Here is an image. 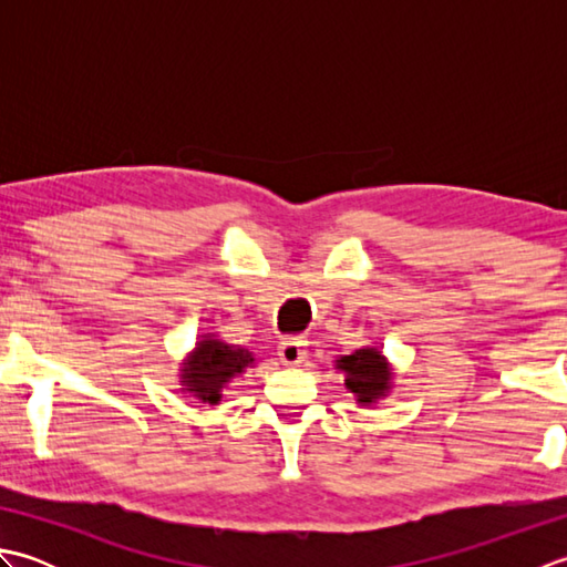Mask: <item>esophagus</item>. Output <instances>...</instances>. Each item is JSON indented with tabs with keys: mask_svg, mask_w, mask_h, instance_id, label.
I'll list each match as a JSON object with an SVG mask.
<instances>
[{
	"mask_svg": "<svg viewBox=\"0 0 567 567\" xmlns=\"http://www.w3.org/2000/svg\"><path fill=\"white\" fill-rule=\"evenodd\" d=\"M307 358V341L292 336L280 343V360L285 365H299Z\"/></svg>",
	"mask_w": 567,
	"mask_h": 567,
	"instance_id": "34e87169",
	"label": "esophagus"
}]
</instances>
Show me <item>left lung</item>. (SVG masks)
Returning a JSON list of instances; mask_svg holds the SVG:
<instances>
[{
  "mask_svg": "<svg viewBox=\"0 0 567 567\" xmlns=\"http://www.w3.org/2000/svg\"><path fill=\"white\" fill-rule=\"evenodd\" d=\"M336 368L346 372V388L360 404H372L390 390L392 372L378 348H360L353 355H343L336 360Z\"/></svg>",
  "mask_w": 567,
  "mask_h": 567,
  "instance_id": "1",
  "label": "left lung"
}]
</instances>
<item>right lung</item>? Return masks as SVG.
<instances>
[{
	"instance_id": "1",
	"label": "right lung",
	"mask_w": 567,
	"mask_h": 567,
	"mask_svg": "<svg viewBox=\"0 0 567 567\" xmlns=\"http://www.w3.org/2000/svg\"><path fill=\"white\" fill-rule=\"evenodd\" d=\"M250 363L252 355L246 348L228 346L214 336H204V341L197 343V351L183 368V384L197 400L219 404L224 384L240 375Z\"/></svg>"
}]
</instances>
